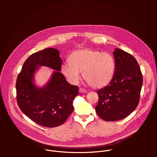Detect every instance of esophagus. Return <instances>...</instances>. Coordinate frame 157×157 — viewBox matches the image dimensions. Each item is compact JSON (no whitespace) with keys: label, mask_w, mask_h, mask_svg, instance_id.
<instances>
[{"label":"esophagus","mask_w":157,"mask_h":157,"mask_svg":"<svg viewBox=\"0 0 157 157\" xmlns=\"http://www.w3.org/2000/svg\"><path fill=\"white\" fill-rule=\"evenodd\" d=\"M79 93L82 94H85L86 93V90L83 88H79Z\"/></svg>","instance_id":"obj_1"}]
</instances>
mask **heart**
I'll use <instances>...</instances> for the list:
<instances>
[{
    "mask_svg": "<svg viewBox=\"0 0 157 157\" xmlns=\"http://www.w3.org/2000/svg\"><path fill=\"white\" fill-rule=\"evenodd\" d=\"M69 62L64 63L61 73L71 82L77 83L81 73L87 84L94 88H102L109 85L114 76L116 64L113 55L91 48L73 52Z\"/></svg>",
    "mask_w": 157,
    "mask_h": 157,
    "instance_id": "obj_1",
    "label": "heart"
}]
</instances>
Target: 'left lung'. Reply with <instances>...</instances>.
I'll return each mask as SVG.
<instances>
[{
	"mask_svg": "<svg viewBox=\"0 0 157 157\" xmlns=\"http://www.w3.org/2000/svg\"><path fill=\"white\" fill-rule=\"evenodd\" d=\"M116 68L113 81L97 91V114L105 121H117L130 115L139 104L143 83L139 65L132 55L116 48Z\"/></svg>",
	"mask_w": 157,
	"mask_h": 157,
	"instance_id": "left-lung-1",
	"label": "left lung"
}]
</instances>
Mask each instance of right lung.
Returning <instances> with one entry per match:
<instances>
[{"label": "right lung", "instance_id": "obj_1", "mask_svg": "<svg viewBox=\"0 0 157 157\" xmlns=\"http://www.w3.org/2000/svg\"><path fill=\"white\" fill-rule=\"evenodd\" d=\"M61 64L59 50L46 48L26 59L17 79L18 107L28 117L41 126H59L73 113V102L78 95V87L67 82L60 73ZM40 66L55 70L50 80L41 88L34 84V74Z\"/></svg>", "mask_w": 157, "mask_h": 157}]
</instances>
